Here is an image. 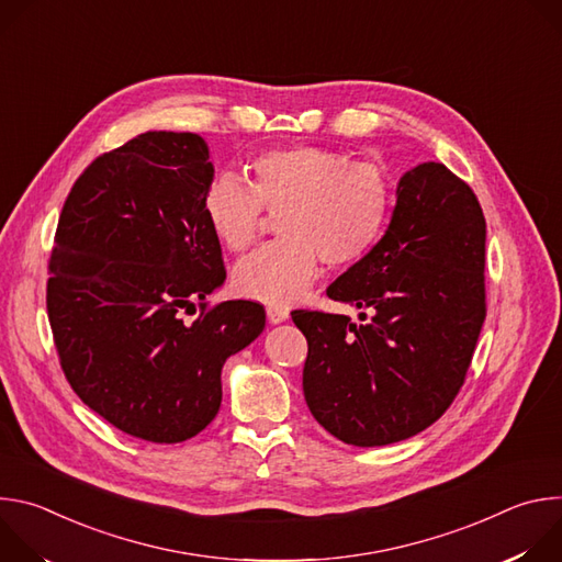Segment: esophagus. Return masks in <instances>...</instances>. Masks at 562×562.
Here are the masks:
<instances>
[{"mask_svg": "<svg viewBox=\"0 0 562 562\" xmlns=\"http://www.w3.org/2000/svg\"><path fill=\"white\" fill-rule=\"evenodd\" d=\"M267 317L271 325H280L284 319H289V308L286 306H278V304H269L267 306Z\"/></svg>", "mask_w": 562, "mask_h": 562, "instance_id": "esophagus-1", "label": "esophagus"}]
</instances>
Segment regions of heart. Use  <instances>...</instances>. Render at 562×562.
I'll return each mask as SVG.
<instances>
[{"label": "heart", "mask_w": 562, "mask_h": 562, "mask_svg": "<svg viewBox=\"0 0 562 562\" xmlns=\"http://www.w3.org/2000/svg\"><path fill=\"white\" fill-rule=\"evenodd\" d=\"M278 214L276 243L237 262L239 295L289 304L317 278L319 258L338 269L358 262L378 243L391 211L384 173L367 162L319 146H280L249 167V187L215 180L202 195V213L217 243L247 251L262 231L265 213Z\"/></svg>", "instance_id": "1"}]
</instances>
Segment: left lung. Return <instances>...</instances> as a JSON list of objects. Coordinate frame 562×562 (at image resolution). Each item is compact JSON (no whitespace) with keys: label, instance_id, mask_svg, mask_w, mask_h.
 <instances>
[{"label":"left lung","instance_id":"obj_1","mask_svg":"<svg viewBox=\"0 0 562 562\" xmlns=\"http://www.w3.org/2000/svg\"><path fill=\"white\" fill-rule=\"evenodd\" d=\"M485 237L473 191L423 162L400 178L384 235L327 289L362 323L291 313L308 342L304 400L331 436L384 447L447 412L485 323Z\"/></svg>","mask_w":562,"mask_h":562}]
</instances>
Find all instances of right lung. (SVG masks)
Wrapping results in <instances>:
<instances>
[{
	"label": "right lung",
	"mask_w": 562,
	"mask_h": 562,
	"mask_svg": "<svg viewBox=\"0 0 562 562\" xmlns=\"http://www.w3.org/2000/svg\"><path fill=\"white\" fill-rule=\"evenodd\" d=\"M213 176L198 133H142L77 178L55 233L46 306L66 380L148 442L189 440L217 416L226 358L267 323L251 300L204 311L226 280L202 213Z\"/></svg>",
	"instance_id": "add662e5"
}]
</instances>
